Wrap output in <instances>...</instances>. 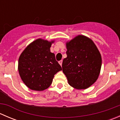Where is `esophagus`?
Wrapping results in <instances>:
<instances>
[{
	"label": "esophagus",
	"mask_w": 120,
	"mask_h": 120,
	"mask_svg": "<svg viewBox=\"0 0 120 120\" xmlns=\"http://www.w3.org/2000/svg\"><path fill=\"white\" fill-rule=\"evenodd\" d=\"M62 63H63L62 60H60V61H59V63L60 64V65L61 66H62Z\"/></svg>",
	"instance_id": "esophagus-1"
}]
</instances>
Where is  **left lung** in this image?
Here are the masks:
<instances>
[{
	"instance_id": "left-lung-1",
	"label": "left lung",
	"mask_w": 120,
	"mask_h": 120,
	"mask_svg": "<svg viewBox=\"0 0 120 120\" xmlns=\"http://www.w3.org/2000/svg\"><path fill=\"white\" fill-rule=\"evenodd\" d=\"M67 57L63 61V72L69 85L85 89L97 81L101 67V56L89 38L79 35L66 42Z\"/></svg>"
}]
</instances>
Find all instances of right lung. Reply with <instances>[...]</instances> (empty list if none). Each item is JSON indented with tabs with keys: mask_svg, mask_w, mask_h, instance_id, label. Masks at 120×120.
<instances>
[{
	"mask_svg": "<svg viewBox=\"0 0 120 120\" xmlns=\"http://www.w3.org/2000/svg\"><path fill=\"white\" fill-rule=\"evenodd\" d=\"M54 42V40L37 39L20 54L18 64L19 74L23 82L31 90L42 91L48 89L54 75L62 70L56 60L55 54L50 52Z\"/></svg>",
	"mask_w": 120,
	"mask_h": 120,
	"instance_id": "1",
	"label": "right lung"
}]
</instances>
